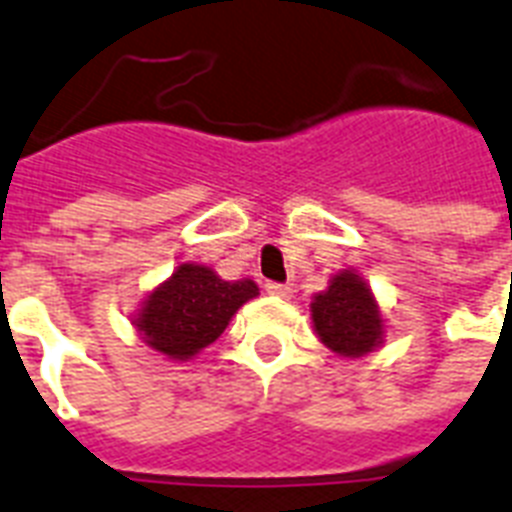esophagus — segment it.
I'll return each mask as SVG.
<instances>
[{"mask_svg": "<svg viewBox=\"0 0 512 512\" xmlns=\"http://www.w3.org/2000/svg\"><path fill=\"white\" fill-rule=\"evenodd\" d=\"M265 289H268V294H276V297H292V286L289 284H276V281H270V284H265Z\"/></svg>", "mask_w": 512, "mask_h": 512, "instance_id": "obj_1", "label": "esophagus"}]
</instances>
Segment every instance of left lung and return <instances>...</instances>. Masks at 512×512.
<instances>
[{"label": "left lung", "mask_w": 512, "mask_h": 512, "mask_svg": "<svg viewBox=\"0 0 512 512\" xmlns=\"http://www.w3.org/2000/svg\"><path fill=\"white\" fill-rule=\"evenodd\" d=\"M315 334L339 357H365L384 344V318L357 270H339L310 302Z\"/></svg>", "instance_id": "1"}]
</instances>
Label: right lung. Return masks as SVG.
Wrapping results in <instances>:
<instances>
[{
  "mask_svg": "<svg viewBox=\"0 0 512 512\" xmlns=\"http://www.w3.org/2000/svg\"><path fill=\"white\" fill-rule=\"evenodd\" d=\"M252 278L223 281L213 268L181 263L144 297L134 315L141 342L173 363H186L218 339L236 310L257 297Z\"/></svg>",
  "mask_w": 512,
  "mask_h": 512,
  "instance_id": "obj_1",
  "label": "right lung"
}]
</instances>
